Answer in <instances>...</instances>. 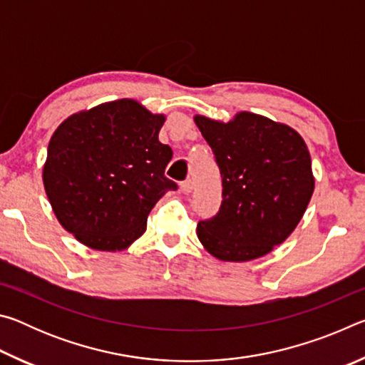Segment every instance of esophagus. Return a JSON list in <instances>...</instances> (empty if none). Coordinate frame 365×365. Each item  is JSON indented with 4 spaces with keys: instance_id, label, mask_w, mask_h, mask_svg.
I'll list each match as a JSON object with an SVG mask.
<instances>
[{
    "instance_id": "esophagus-1",
    "label": "esophagus",
    "mask_w": 365,
    "mask_h": 365,
    "mask_svg": "<svg viewBox=\"0 0 365 365\" xmlns=\"http://www.w3.org/2000/svg\"><path fill=\"white\" fill-rule=\"evenodd\" d=\"M180 191H182V193H185V195L191 193V191H193V182L185 180L183 183H180Z\"/></svg>"
}]
</instances>
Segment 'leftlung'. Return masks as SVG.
Here are the masks:
<instances>
[{
    "mask_svg": "<svg viewBox=\"0 0 365 365\" xmlns=\"http://www.w3.org/2000/svg\"><path fill=\"white\" fill-rule=\"evenodd\" d=\"M193 119L224 187L219 214L196 227L201 245L225 262L269 255L298 227L316 187L304 140L287 123L250 110L228 122L201 114Z\"/></svg>",
    "mask_w": 365,
    "mask_h": 365,
    "instance_id": "1",
    "label": "left lung"
}]
</instances>
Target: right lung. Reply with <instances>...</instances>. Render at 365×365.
<instances>
[{
    "mask_svg": "<svg viewBox=\"0 0 365 365\" xmlns=\"http://www.w3.org/2000/svg\"><path fill=\"white\" fill-rule=\"evenodd\" d=\"M165 114L130 98L67 117L54 130L43 164L53 212L77 242L123 251L146 230L154 205L177 185L164 175L170 146L159 141Z\"/></svg>",
    "mask_w": 365,
    "mask_h": 365,
    "instance_id": "1",
    "label": "right lung"
}]
</instances>
